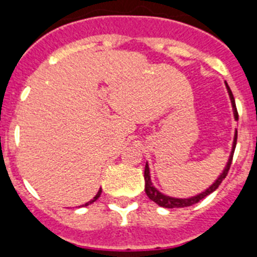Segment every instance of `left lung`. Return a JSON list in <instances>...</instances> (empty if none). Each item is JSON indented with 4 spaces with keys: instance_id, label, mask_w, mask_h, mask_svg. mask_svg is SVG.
Wrapping results in <instances>:
<instances>
[{
    "instance_id": "1",
    "label": "left lung",
    "mask_w": 257,
    "mask_h": 257,
    "mask_svg": "<svg viewBox=\"0 0 257 257\" xmlns=\"http://www.w3.org/2000/svg\"><path fill=\"white\" fill-rule=\"evenodd\" d=\"M225 87H226V91H228V94H229L230 102H232V108H233V114H234V119L238 120V112H237V108H235L234 97H233L232 91H230L229 85H228V83H226V82H225ZM235 143H237V131L234 132V138H233L232 151H230L229 159H228V161H226V165H225V168L223 169V172L220 173V175L216 178V180H215L211 186L207 187L205 191L200 192L198 195L192 196V197L179 198V197H172V196H168V195H164V193H161V192L154 186V183H152L151 174H150L149 163H146V168H145V191H146V195L149 196L150 200H152L155 203H157L159 206L166 207V209H174V207H187V206H192V205H195V203L200 202L202 198H205L206 196H209L210 193H212L215 189L218 188V187L220 186L221 182H223L224 178L226 177V174H228V170H229V168H230V164H232L233 154H234V150H235Z\"/></svg>"
}]
</instances>
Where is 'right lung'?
I'll return each instance as SVG.
<instances>
[{
  "mask_svg": "<svg viewBox=\"0 0 257 257\" xmlns=\"http://www.w3.org/2000/svg\"><path fill=\"white\" fill-rule=\"evenodd\" d=\"M101 192H102V189H98V192H97V195L96 196H94V197L93 198H92V200L91 201H88V202H85L84 203V205H83V206H88V205H91V203H93L94 202V201H96L97 200V198H98V197H100V196H101Z\"/></svg>",
  "mask_w": 257,
  "mask_h": 257,
  "instance_id": "right-lung-1",
  "label": "right lung"
}]
</instances>
